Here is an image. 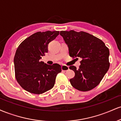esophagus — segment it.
I'll return each instance as SVG.
<instances>
[{
	"label": "esophagus",
	"instance_id": "esophagus-1",
	"mask_svg": "<svg viewBox=\"0 0 121 121\" xmlns=\"http://www.w3.org/2000/svg\"><path fill=\"white\" fill-rule=\"evenodd\" d=\"M61 69L62 71H67L69 70V67L66 65H62L61 66Z\"/></svg>",
	"mask_w": 121,
	"mask_h": 121
}]
</instances>
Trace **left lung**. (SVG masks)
I'll use <instances>...</instances> for the list:
<instances>
[{
	"label": "left lung",
	"mask_w": 121,
	"mask_h": 121,
	"mask_svg": "<svg viewBox=\"0 0 121 121\" xmlns=\"http://www.w3.org/2000/svg\"><path fill=\"white\" fill-rule=\"evenodd\" d=\"M69 48V56L80 57L79 68L70 66L75 73L70 80L72 86L80 91H91L100 83L109 68V50L102 40L85 32L62 30L60 33Z\"/></svg>",
	"instance_id": "left-lung-1"
}]
</instances>
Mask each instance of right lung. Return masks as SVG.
<instances>
[{"mask_svg":"<svg viewBox=\"0 0 121 121\" xmlns=\"http://www.w3.org/2000/svg\"><path fill=\"white\" fill-rule=\"evenodd\" d=\"M59 31L37 32L19 45L14 57L15 77L19 85L28 92L40 94L54 86L57 75L61 72L58 64L49 65L41 61L48 52V44Z\"/></svg>","mask_w":121,"mask_h":121,"instance_id":"add662e5","label":"right lung"}]
</instances>
